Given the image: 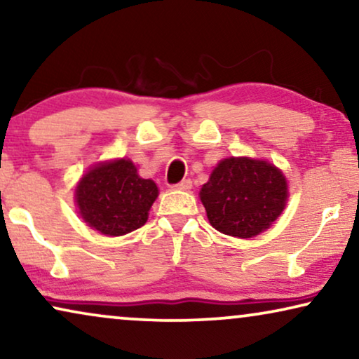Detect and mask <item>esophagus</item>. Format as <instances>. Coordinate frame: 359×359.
<instances>
[{"instance_id": "esophagus-1", "label": "esophagus", "mask_w": 359, "mask_h": 359, "mask_svg": "<svg viewBox=\"0 0 359 359\" xmlns=\"http://www.w3.org/2000/svg\"><path fill=\"white\" fill-rule=\"evenodd\" d=\"M191 186H193V181H191V180H183V181H181V183L175 184L173 188L175 189H181V191H188V189H191Z\"/></svg>"}]
</instances>
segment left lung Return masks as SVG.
I'll return each instance as SVG.
<instances>
[{"label": "left lung", "mask_w": 359, "mask_h": 359, "mask_svg": "<svg viewBox=\"0 0 359 359\" xmlns=\"http://www.w3.org/2000/svg\"><path fill=\"white\" fill-rule=\"evenodd\" d=\"M287 183L276 166L262 160L225 158L201 189L210 225L238 238L262 233L283 212Z\"/></svg>", "instance_id": "left-lung-1"}]
</instances>
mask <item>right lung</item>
<instances>
[{
    "label": "right lung",
    "mask_w": 359,
    "mask_h": 359,
    "mask_svg": "<svg viewBox=\"0 0 359 359\" xmlns=\"http://www.w3.org/2000/svg\"><path fill=\"white\" fill-rule=\"evenodd\" d=\"M75 193L85 222L102 235L119 237L147 222L158 188L151 180L140 178L132 161L122 158L88 171Z\"/></svg>",
    "instance_id": "1"
}]
</instances>
